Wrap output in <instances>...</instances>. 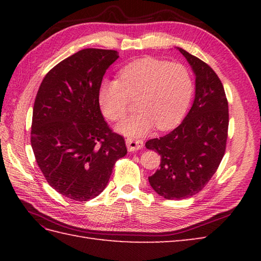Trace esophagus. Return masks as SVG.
<instances>
[{"label":"esophagus","mask_w":261,"mask_h":261,"mask_svg":"<svg viewBox=\"0 0 261 261\" xmlns=\"http://www.w3.org/2000/svg\"><path fill=\"white\" fill-rule=\"evenodd\" d=\"M125 143L129 151H137L143 148V141L139 139H126Z\"/></svg>","instance_id":"1"}]
</instances>
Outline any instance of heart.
<instances>
[{
	"label": "heart",
	"mask_w": 261,
	"mask_h": 261,
	"mask_svg": "<svg viewBox=\"0 0 261 261\" xmlns=\"http://www.w3.org/2000/svg\"><path fill=\"white\" fill-rule=\"evenodd\" d=\"M194 94L192 74L184 65L142 58L124 66L119 81L105 80L98 87V104L111 121L126 115L130 99L138 112L116 126L121 135L139 138L154 125L168 130L184 118Z\"/></svg>",
	"instance_id": "heart-1"
}]
</instances>
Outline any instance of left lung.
<instances>
[{
	"mask_svg": "<svg viewBox=\"0 0 261 261\" xmlns=\"http://www.w3.org/2000/svg\"><path fill=\"white\" fill-rule=\"evenodd\" d=\"M177 49L195 74V98L176 129L146 142L160 154V168L149 184L167 199H184L203 190L224 156L229 126L228 99L218 75L203 60Z\"/></svg>",
	"mask_w": 261,
	"mask_h": 261,
	"instance_id": "8db88e82",
	"label": "left lung"
}]
</instances>
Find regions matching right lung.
<instances>
[{
    "label": "right lung",
    "instance_id": "1",
    "mask_svg": "<svg viewBox=\"0 0 261 261\" xmlns=\"http://www.w3.org/2000/svg\"><path fill=\"white\" fill-rule=\"evenodd\" d=\"M118 51L87 48L47 73L35 99L31 146L48 184L79 202L107 187L116 160L126 154L123 137L110 129L98 87Z\"/></svg>",
    "mask_w": 261,
    "mask_h": 261
}]
</instances>
